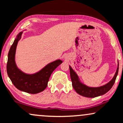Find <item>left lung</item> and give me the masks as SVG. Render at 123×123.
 <instances>
[{
  "instance_id": "1",
  "label": "left lung",
  "mask_w": 123,
  "mask_h": 123,
  "mask_svg": "<svg viewBox=\"0 0 123 123\" xmlns=\"http://www.w3.org/2000/svg\"><path fill=\"white\" fill-rule=\"evenodd\" d=\"M118 66H119V65L118 64L116 72L113 79L105 85L98 87H88V86L80 83L79 80L78 75L69 66L70 76H71L73 87L78 94L82 96L86 97V98H95V97L103 95V94L107 93L109 90H110L114 85L116 79V77L118 75Z\"/></svg>"
}]
</instances>
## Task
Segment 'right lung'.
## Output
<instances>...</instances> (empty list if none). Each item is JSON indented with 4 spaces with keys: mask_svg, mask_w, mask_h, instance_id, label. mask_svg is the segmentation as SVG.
I'll list each match as a JSON object with an SVG mask.
<instances>
[{
    "mask_svg": "<svg viewBox=\"0 0 123 123\" xmlns=\"http://www.w3.org/2000/svg\"><path fill=\"white\" fill-rule=\"evenodd\" d=\"M21 34L22 32L17 36L10 48L7 62V72L13 84L18 90L31 94L38 93L46 88L51 74L62 61L58 59L49 63L41 71L33 75H27L21 72L17 68L14 60L16 47L21 38Z\"/></svg>",
    "mask_w": 123,
    "mask_h": 123,
    "instance_id": "add662e5",
    "label": "right lung"
}]
</instances>
